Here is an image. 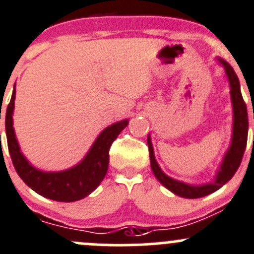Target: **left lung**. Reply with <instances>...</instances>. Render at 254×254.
<instances>
[{"mask_svg":"<svg viewBox=\"0 0 254 254\" xmlns=\"http://www.w3.org/2000/svg\"><path fill=\"white\" fill-rule=\"evenodd\" d=\"M221 63L225 66L226 72H227L228 80H230L231 86V99H232L233 105V137H232V144H231L230 149H228L227 154H226L225 159H223L221 169L218 172L217 178L212 184L201 185V187H191V185L184 184L182 182L172 179L168 175L160 170L159 165H158L157 160L154 158V153H153L152 143H150L149 137H148V148H149V159H150V168H152L153 173H154L155 178L164 185L167 189L174 192L175 195H179L182 197H187V199H197V197L206 196V195L215 192L220 188H222L231 178L235 175L237 172L238 167L242 162L243 154H245L246 145H247V135H248V116H247V106L243 100L242 94H241L240 89V80H238L237 75H236L233 67L228 64L227 62L221 60Z\"/></svg>","mask_w":254,"mask_h":254,"instance_id":"left-lung-1","label":"left lung"}]
</instances>
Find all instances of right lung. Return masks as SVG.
<instances>
[{
	"mask_svg": "<svg viewBox=\"0 0 254 254\" xmlns=\"http://www.w3.org/2000/svg\"><path fill=\"white\" fill-rule=\"evenodd\" d=\"M13 91L6 111V135L8 152L17 174L31 189L42 196L62 202L77 201L94 191L104 180L110 160V148L128 121L119 122L107 127L97 137L96 142L85 159L76 167L65 172L44 173L32 167L22 155L12 126V112L14 105Z\"/></svg>",
	"mask_w": 254,
	"mask_h": 254,
	"instance_id": "add662e5",
	"label": "right lung"
}]
</instances>
